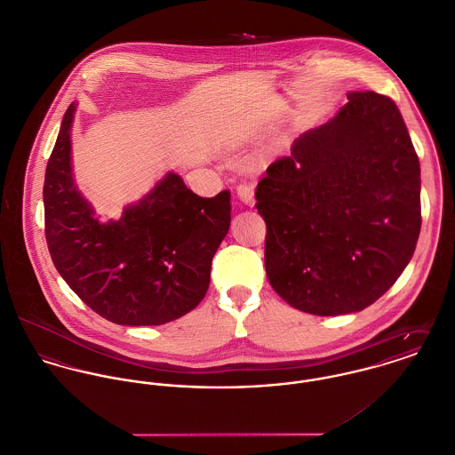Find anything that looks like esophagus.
<instances>
[{
    "label": "esophagus",
    "instance_id": "1",
    "mask_svg": "<svg viewBox=\"0 0 455 455\" xmlns=\"http://www.w3.org/2000/svg\"><path fill=\"white\" fill-rule=\"evenodd\" d=\"M237 196L244 204H254V187L251 183H241L237 185Z\"/></svg>",
    "mask_w": 455,
    "mask_h": 455
}]
</instances>
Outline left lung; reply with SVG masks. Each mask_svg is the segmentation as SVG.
<instances>
[{
	"label": "left lung",
	"instance_id": "left-lung-1",
	"mask_svg": "<svg viewBox=\"0 0 455 455\" xmlns=\"http://www.w3.org/2000/svg\"><path fill=\"white\" fill-rule=\"evenodd\" d=\"M347 100L267 167L254 194L270 286L315 315L379 300L408 265L422 223L419 156L398 106L371 91Z\"/></svg>",
	"mask_w": 455,
	"mask_h": 455
}]
</instances>
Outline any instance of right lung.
I'll list each match as a JSON object with an SVG mask.
<instances>
[{"label":"right lung","instance_id":"obj_1","mask_svg":"<svg viewBox=\"0 0 455 455\" xmlns=\"http://www.w3.org/2000/svg\"><path fill=\"white\" fill-rule=\"evenodd\" d=\"M68 108L45 185V237L68 286L104 319L156 326L196 308L209 288L211 261L230 228V192L199 197L169 172L120 220L101 223L71 174Z\"/></svg>","mask_w":455,"mask_h":455}]
</instances>
